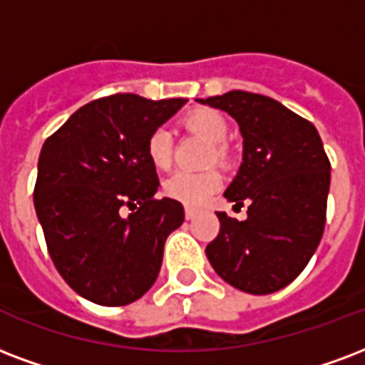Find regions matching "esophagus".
<instances>
[{
  "mask_svg": "<svg viewBox=\"0 0 365 365\" xmlns=\"http://www.w3.org/2000/svg\"><path fill=\"white\" fill-rule=\"evenodd\" d=\"M195 216H197V210H193V208H185V218L193 220Z\"/></svg>",
  "mask_w": 365,
  "mask_h": 365,
  "instance_id": "34e87169",
  "label": "esophagus"
}]
</instances>
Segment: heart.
Here are the masks:
<instances>
[{"label":"heart","mask_w":365,"mask_h":365,"mask_svg":"<svg viewBox=\"0 0 365 365\" xmlns=\"http://www.w3.org/2000/svg\"><path fill=\"white\" fill-rule=\"evenodd\" d=\"M189 132L201 135L212 145V158L216 163H226V143L230 126L224 116L212 108H197L183 118ZM147 157L158 170H166L172 164V135L166 128H157L147 138ZM222 187V176L216 170L176 172L164 182V193L174 201L187 207H202Z\"/></svg>","instance_id":"1"}]
</instances>
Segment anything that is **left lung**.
Wrapping results in <instances>:
<instances>
[{
  "mask_svg": "<svg viewBox=\"0 0 365 365\" xmlns=\"http://www.w3.org/2000/svg\"><path fill=\"white\" fill-rule=\"evenodd\" d=\"M197 101L239 124L243 163L224 197L249 205L243 222L216 212L220 233L208 260L239 291L275 293L306 268L324 235L331 164L322 138L272 97L233 90Z\"/></svg>",
  "mask_w": 365,
  "mask_h": 365,
  "instance_id": "left-lung-1",
  "label": "left lung"
}]
</instances>
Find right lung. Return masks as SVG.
<instances>
[{
	"label": "right lung",
	"instance_id": "add662e5",
	"mask_svg": "<svg viewBox=\"0 0 365 365\" xmlns=\"http://www.w3.org/2000/svg\"><path fill=\"white\" fill-rule=\"evenodd\" d=\"M185 103L133 93L96 99L41 147L36 214L55 268L83 299L124 306L157 282L166 237L185 214L182 202L155 199L147 138Z\"/></svg>",
	"mask_w": 365,
	"mask_h": 365
}]
</instances>
